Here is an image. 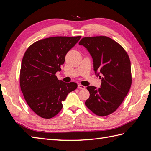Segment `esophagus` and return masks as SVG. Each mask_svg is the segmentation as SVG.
<instances>
[{
	"mask_svg": "<svg viewBox=\"0 0 151 151\" xmlns=\"http://www.w3.org/2000/svg\"><path fill=\"white\" fill-rule=\"evenodd\" d=\"M78 88L81 89H84L86 88V87L84 86H83V85L79 84H78Z\"/></svg>",
	"mask_w": 151,
	"mask_h": 151,
	"instance_id": "34e87169",
	"label": "esophagus"
}]
</instances>
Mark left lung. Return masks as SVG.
Instances as JSON below:
<instances>
[{
    "label": "left lung",
    "instance_id": "8db88e82",
    "mask_svg": "<svg viewBox=\"0 0 151 151\" xmlns=\"http://www.w3.org/2000/svg\"><path fill=\"white\" fill-rule=\"evenodd\" d=\"M92 57L101 86H88L90 96L86 106L96 115H110L116 110L130 90L131 65L129 55L115 41L106 36L85 37L79 43Z\"/></svg>",
    "mask_w": 151,
    "mask_h": 151
}]
</instances>
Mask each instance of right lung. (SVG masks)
Listing matches in <instances>:
<instances>
[{
    "instance_id": "1",
    "label": "right lung",
    "mask_w": 151,
    "mask_h": 151,
    "mask_svg": "<svg viewBox=\"0 0 151 151\" xmlns=\"http://www.w3.org/2000/svg\"><path fill=\"white\" fill-rule=\"evenodd\" d=\"M81 36H55L38 41L27 49L21 62L20 86L24 99L36 114L49 119L60 111L62 101L77 88L76 83L58 80L67 52Z\"/></svg>"
}]
</instances>
